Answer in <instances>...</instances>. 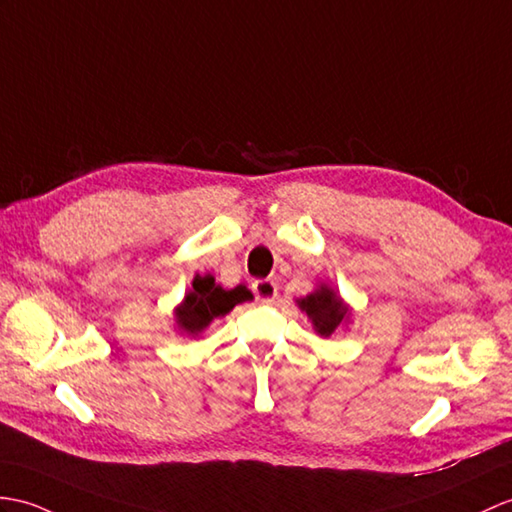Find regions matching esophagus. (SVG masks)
Wrapping results in <instances>:
<instances>
[{
  "mask_svg": "<svg viewBox=\"0 0 512 512\" xmlns=\"http://www.w3.org/2000/svg\"><path fill=\"white\" fill-rule=\"evenodd\" d=\"M253 294H255V299L261 301V303L275 301L277 283L270 281V279H257V281H253Z\"/></svg>",
  "mask_w": 512,
  "mask_h": 512,
  "instance_id": "obj_1",
  "label": "esophagus"
}]
</instances>
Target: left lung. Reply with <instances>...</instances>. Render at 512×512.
Instances as JSON below:
<instances>
[{
  "mask_svg": "<svg viewBox=\"0 0 512 512\" xmlns=\"http://www.w3.org/2000/svg\"><path fill=\"white\" fill-rule=\"evenodd\" d=\"M301 310L312 320L314 329L320 336H331L334 331L349 320V307L342 303L340 296L329 288V285L320 283L318 288L307 294L305 299L296 301Z\"/></svg>",
  "mask_w": 512,
  "mask_h": 512,
  "instance_id": "obj_1",
  "label": "left lung"
}]
</instances>
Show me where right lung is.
<instances>
[{"label":"right lung","mask_w":512,"mask_h":512,"mask_svg":"<svg viewBox=\"0 0 512 512\" xmlns=\"http://www.w3.org/2000/svg\"><path fill=\"white\" fill-rule=\"evenodd\" d=\"M253 301L251 290L246 285H237L233 290H224L211 275H196L192 290L185 294L183 303L176 307V325L187 336H198L205 331L213 318L227 316L237 303Z\"/></svg>","instance_id":"add662e5"}]
</instances>
